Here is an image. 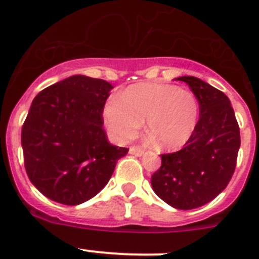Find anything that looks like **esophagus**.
I'll return each mask as SVG.
<instances>
[{"label":"esophagus","mask_w":259,"mask_h":259,"mask_svg":"<svg viewBox=\"0 0 259 259\" xmlns=\"http://www.w3.org/2000/svg\"><path fill=\"white\" fill-rule=\"evenodd\" d=\"M129 153L135 156H142L143 154H144V149L140 148V146H130Z\"/></svg>","instance_id":"esophagus-1"}]
</instances>
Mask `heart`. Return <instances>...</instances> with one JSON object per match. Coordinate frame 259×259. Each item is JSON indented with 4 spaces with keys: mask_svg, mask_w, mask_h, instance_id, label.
<instances>
[{
    "mask_svg": "<svg viewBox=\"0 0 259 259\" xmlns=\"http://www.w3.org/2000/svg\"><path fill=\"white\" fill-rule=\"evenodd\" d=\"M109 134L117 143L132 142L146 129L156 143L165 149H177L192 137L198 117L199 104L190 91L179 90L165 83H138L111 96L103 111Z\"/></svg>",
    "mask_w": 259,
    "mask_h": 259,
    "instance_id": "obj_1",
    "label": "heart"
}]
</instances>
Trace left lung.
<instances>
[{
  "instance_id": "1",
  "label": "left lung",
  "mask_w": 259,
  "mask_h": 259,
  "mask_svg": "<svg viewBox=\"0 0 259 259\" xmlns=\"http://www.w3.org/2000/svg\"><path fill=\"white\" fill-rule=\"evenodd\" d=\"M178 80L187 82L197 98L199 120L180 150L161 154L151 187L169 205L189 210L207 204L226 189L236 169L241 134L226 94L198 77Z\"/></svg>"
}]
</instances>
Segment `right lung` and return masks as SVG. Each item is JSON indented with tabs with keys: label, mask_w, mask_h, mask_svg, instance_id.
<instances>
[{
	"label": "right lung",
	"mask_w": 259,
	"mask_h": 259,
	"mask_svg": "<svg viewBox=\"0 0 259 259\" xmlns=\"http://www.w3.org/2000/svg\"><path fill=\"white\" fill-rule=\"evenodd\" d=\"M111 83L75 75L36 95L21 132L25 169L45 197L77 205L95 197L129 151L110 144L103 111Z\"/></svg>",
	"instance_id": "1"
}]
</instances>
